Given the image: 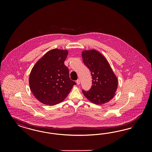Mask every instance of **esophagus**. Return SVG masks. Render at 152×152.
Wrapping results in <instances>:
<instances>
[{"label":"esophagus","instance_id":"34e87169","mask_svg":"<svg viewBox=\"0 0 152 152\" xmlns=\"http://www.w3.org/2000/svg\"><path fill=\"white\" fill-rule=\"evenodd\" d=\"M76 83H77V85H80V79L77 80V81H76Z\"/></svg>","mask_w":152,"mask_h":152}]
</instances>
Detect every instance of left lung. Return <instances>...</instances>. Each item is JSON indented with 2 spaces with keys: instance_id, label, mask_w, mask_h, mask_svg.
I'll list each match as a JSON object with an SVG mask.
<instances>
[{
  "instance_id": "left-lung-1",
  "label": "left lung",
  "mask_w": 152,
  "mask_h": 152,
  "mask_svg": "<svg viewBox=\"0 0 152 152\" xmlns=\"http://www.w3.org/2000/svg\"><path fill=\"white\" fill-rule=\"evenodd\" d=\"M83 62L92 76V85L89 91L83 90L84 96L92 103L101 105L114 97L118 80L106 58L95 49L82 52Z\"/></svg>"
}]
</instances>
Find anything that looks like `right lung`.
Wrapping results in <instances>:
<instances>
[{
	"mask_svg": "<svg viewBox=\"0 0 152 152\" xmlns=\"http://www.w3.org/2000/svg\"><path fill=\"white\" fill-rule=\"evenodd\" d=\"M67 50L55 48L48 51L34 65L29 77L31 91L39 101L55 105L64 101L76 83L69 78L64 61Z\"/></svg>",
	"mask_w": 152,
	"mask_h": 152,
	"instance_id": "right-lung-1",
	"label": "right lung"
}]
</instances>
